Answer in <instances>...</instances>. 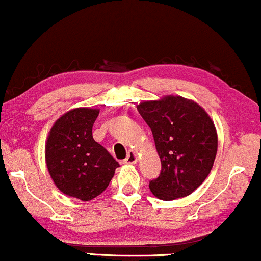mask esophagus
Wrapping results in <instances>:
<instances>
[{
	"label": "esophagus",
	"mask_w": 261,
	"mask_h": 261,
	"mask_svg": "<svg viewBox=\"0 0 261 261\" xmlns=\"http://www.w3.org/2000/svg\"><path fill=\"white\" fill-rule=\"evenodd\" d=\"M137 162V153L135 151L128 152L127 157L124 160L125 164H135Z\"/></svg>",
	"instance_id": "obj_1"
}]
</instances>
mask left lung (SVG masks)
I'll return each mask as SVG.
<instances>
[{
	"mask_svg": "<svg viewBox=\"0 0 261 261\" xmlns=\"http://www.w3.org/2000/svg\"><path fill=\"white\" fill-rule=\"evenodd\" d=\"M137 110L151 127L162 170L149 181L152 194L164 201L185 197L207 178L217 153L214 121L196 101L180 95L146 100Z\"/></svg>",
	"mask_w": 261,
	"mask_h": 261,
	"instance_id": "8db88e82",
	"label": "left lung"
}]
</instances>
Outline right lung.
<instances>
[{"label":"right lung","mask_w":261,"mask_h":261,"mask_svg":"<svg viewBox=\"0 0 261 261\" xmlns=\"http://www.w3.org/2000/svg\"><path fill=\"white\" fill-rule=\"evenodd\" d=\"M98 114L97 108L68 110L54 122L45 142V162L54 184L66 196L81 201L100 195L119 167L93 139Z\"/></svg>","instance_id":"obj_1"}]
</instances>
